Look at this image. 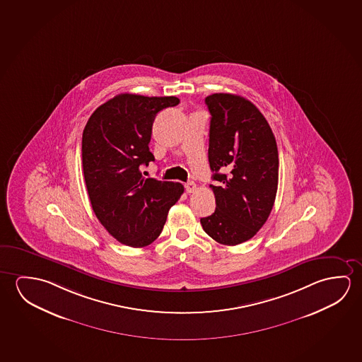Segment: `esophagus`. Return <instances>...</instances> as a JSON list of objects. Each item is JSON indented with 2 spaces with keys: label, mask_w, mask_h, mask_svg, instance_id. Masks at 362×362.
I'll return each mask as SVG.
<instances>
[{
  "label": "esophagus",
  "mask_w": 362,
  "mask_h": 362,
  "mask_svg": "<svg viewBox=\"0 0 362 362\" xmlns=\"http://www.w3.org/2000/svg\"><path fill=\"white\" fill-rule=\"evenodd\" d=\"M185 189H186V192H189V194L194 192V191L196 189L195 182H194V181H189V182H187V184L185 185Z\"/></svg>",
  "instance_id": "esophagus-1"
}]
</instances>
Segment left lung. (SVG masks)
<instances>
[{
    "label": "left lung",
    "mask_w": 362,
    "mask_h": 362,
    "mask_svg": "<svg viewBox=\"0 0 362 362\" xmlns=\"http://www.w3.org/2000/svg\"><path fill=\"white\" fill-rule=\"evenodd\" d=\"M205 103L211 115L209 162L216 209L200 223L214 240L233 247L252 239L273 209L278 147L264 115L245 98L215 93Z\"/></svg>",
    "instance_id": "8db88e82"
}]
</instances>
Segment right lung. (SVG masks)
<instances>
[{"label":"right lung","instance_id":"right-lung-1","mask_svg":"<svg viewBox=\"0 0 362 362\" xmlns=\"http://www.w3.org/2000/svg\"><path fill=\"white\" fill-rule=\"evenodd\" d=\"M176 97L119 94L94 110L81 139L83 173L93 211L115 239L144 247L160 236L170 207L184 192L178 182L144 178L156 115Z\"/></svg>","mask_w":362,"mask_h":362}]
</instances>
